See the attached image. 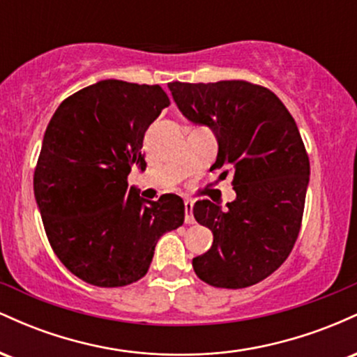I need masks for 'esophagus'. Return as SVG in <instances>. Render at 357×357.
Returning <instances> with one entry per match:
<instances>
[{
    "instance_id": "1",
    "label": "esophagus",
    "mask_w": 357,
    "mask_h": 357,
    "mask_svg": "<svg viewBox=\"0 0 357 357\" xmlns=\"http://www.w3.org/2000/svg\"><path fill=\"white\" fill-rule=\"evenodd\" d=\"M184 221L188 225L195 223V216H192V203L191 202H184Z\"/></svg>"
}]
</instances>
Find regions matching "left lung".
Returning <instances> with one entry per match:
<instances>
[{"mask_svg":"<svg viewBox=\"0 0 357 357\" xmlns=\"http://www.w3.org/2000/svg\"><path fill=\"white\" fill-rule=\"evenodd\" d=\"M181 112L211 127L218 155L211 169L233 171L236 199L192 206L213 245L192 258L195 273L218 289H245L272 275L301 231L310 165L296 121L280 99L247 80L167 84Z\"/></svg>","mask_w":357,"mask_h":357,"instance_id":"left-lung-1","label":"left lung"}]
</instances>
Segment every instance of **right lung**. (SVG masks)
<instances>
[{
    "label": "right lung",
    "mask_w": 357,
    "mask_h": 357,
    "mask_svg": "<svg viewBox=\"0 0 357 357\" xmlns=\"http://www.w3.org/2000/svg\"><path fill=\"white\" fill-rule=\"evenodd\" d=\"M171 102L159 85L100 80L67 97L45 130L33 190L47 238L75 277L124 287L149 270L158 240L184 223V203L139 196L142 139Z\"/></svg>",
    "instance_id": "1"
}]
</instances>
